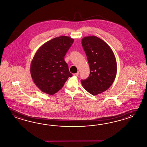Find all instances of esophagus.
<instances>
[{"label": "esophagus", "instance_id": "1", "mask_svg": "<svg viewBox=\"0 0 147 147\" xmlns=\"http://www.w3.org/2000/svg\"><path fill=\"white\" fill-rule=\"evenodd\" d=\"M78 75H79V72H78L74 74V76H78Z\"/></svg>", "mask_w": 147, "mask_h": 147}]
</instances>
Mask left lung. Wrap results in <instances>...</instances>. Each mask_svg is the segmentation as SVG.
<instances>
[{
  "label": "left lung",
  "mask_w": 147,
  "mask_h": 147,
  "mask_svg": "<svg viewBox=\"0 0 147 147\" xmlns=\"http://www.w3.org/2000/svg\"><path fill=\"white\" fill-rule=\"evenodd\" d=\"M82 44L86 54L90 74L81 80L83 87L93 95L107 90L113 83L117 74V62L113 51L101 39L88 36Z\"/></svg>",
  "instance_id": "1"
}]
</instances>
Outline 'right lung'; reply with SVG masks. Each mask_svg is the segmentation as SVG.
<instances>
[{
  "label": "right lung",
  "instance_id": "right-lung-1",
  "mask_svg": "<svg viewBox=\"0 0 147 147\" xmlns=\"http://www.w3.org/2000/svg\"><path fill=\"white\" fill-rule=\"evenodd\" d=\"M74 41L68 36L53 38L43 44L34 54L30 72L34 83L42 92L49 95L56 93L72 76L64 56Z\"/></svg>",
  "mask_w": 147,
  "mask_h": 147
}]
</instances>
